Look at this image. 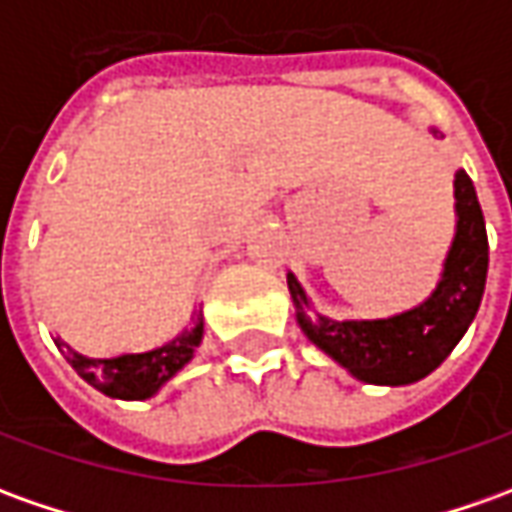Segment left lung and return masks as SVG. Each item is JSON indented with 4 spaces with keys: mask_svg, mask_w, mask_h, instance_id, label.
Here are the masks:
<instances>
[{
    "mask_svg": "<svg viewBox=\"0 0 512 512\" xmlns=\"http://www.w3.org/2000/svg\"><path fill=\"white\" fill-rule=\"evenodd\" d=\"M437 137V128H431ZM454 238L440 280L415 308L381 319H330L319 314L288 271L297 325L342 370L375 387H406L434 373L471 328L488 280V232L465 170L454 173Z\"/></svg>",
    "mask_w": 512,
    "mask_h": 512,
    "instance_id": "8db88e82",
    "label": "left lung"
}]
</instances>
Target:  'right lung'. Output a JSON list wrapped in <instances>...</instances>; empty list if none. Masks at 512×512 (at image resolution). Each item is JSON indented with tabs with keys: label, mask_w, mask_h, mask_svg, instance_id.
Instances as JSON below:
<instances>
[{
	"label": "right lung",
	"mask_w": 512,
	"mask_h": 512,
	"mask_svg": "<svg viewBox=\"0 0 512 512\" xmlns=\"http://www.w3.org/2000/svg\"><path fill=\"white\" fill-rule=\"evenodd\" d=\"M190 322L193 325L184 328L179 336H173L170 342L151 347L145 353L95 358L78 353L61 336L55 339V344L66 356V361L72 364V370L97 392H103L109 398H120V401H148L196 356L198 344L204 339V314L196 308Z\"/></svg>",
	"instance_id": "right-lung-1"
}]
</instances>
